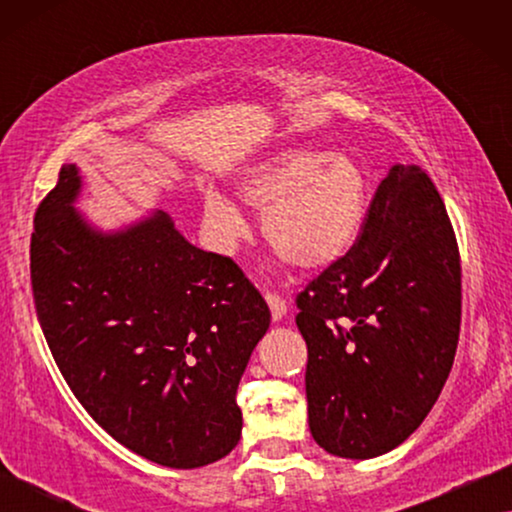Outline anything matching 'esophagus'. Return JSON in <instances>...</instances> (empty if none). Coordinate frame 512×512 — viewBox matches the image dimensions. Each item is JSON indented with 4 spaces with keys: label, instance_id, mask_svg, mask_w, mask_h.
I'll return each mask as SVG.
<instances>
[{
    "label": "esophagus",
    "instance_id": "esophagus-1",
    "mask_svg": "<svg viewBox=\"0 0 512 512\" xmlns=\"http://www.w3.org/2000/svg\"><path fill=\"white\" fill-rule=\"evenodd\" d=\"M265 303L270 305L272 319L282 321L286 317V310H289V307H286V300L282 296H277V293H270L268 291V293H265Z\"/></svg>",
    "mask_w": 512,
    "mask_h": 512
}]
</instances>
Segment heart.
Returning <instances> with one entry per match:
<instances>
[{
	"label": "heart",
	"mask_w": 512,
	"mask_h": 512,
	"mask_svg": "<svg viewBox=\"0 0 512 512\" xmlns=\"http://www.w3.org/2000/svg\"><path fill=\"white\" fill-rule=\"evenodd\" d=\"M235 195L263 214V235L279 256L300 270H324L359 240L368 179L349 153L291 146L244 167ZM202 228L221 251L233 249L249 230L240 207L216 191L202 198Z\"/></svg>",
	"instance_id": "heart-1"
}]
</instances>
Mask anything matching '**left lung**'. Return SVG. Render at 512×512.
<instances>
[{
	"instance_id": "left-lung-1",
	"label": "left lung",
	"mask_w": 512,
	"mask_h": 512,
	"mask_svg": "<svg viewBox=\"0 0 512 512\" xmlns=\"http://www.w3.org/2000/svg\"><path fill=\"white\" fill-rule=\"evenodd\" d=\"M296 303L317 445L373 459L408 440L445 387L461 321L457 240L422 167H391L359 242Z\"/></svg>"
}]
</instances>
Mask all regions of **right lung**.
<instances>
[{
	"mask_svg": "<svg viewBox=\"0 0 512 512\" xmlns=\"http://www.w3.org/2000/svg\"><path fill=\"white\" fill-rule=\"evenodd\" d=\"M81 170L34 216L30 272L41 331L69 389L111 438L153 464L200 468L242 433L237 384L270 310L226 256L153 209L102 230L76 209Z\"/></svg>",
	"mask_w": 512,
	"mask_h": 512,
	"instance_id": "1",
	"label": "right lung"
}]
</instances>
